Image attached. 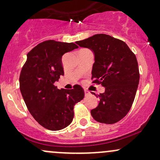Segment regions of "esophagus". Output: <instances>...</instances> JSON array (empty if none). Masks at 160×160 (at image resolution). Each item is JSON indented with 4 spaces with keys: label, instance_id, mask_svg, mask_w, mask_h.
<instances>
[{
    "label": "esophagus",
    "instance_id": "34e87169",
    "mask_svg": "<svg viewBox=\"0 0 160 160\" xmlns=\"http://www.w3.org/2000/svg\"><path fill=\"white\" fill-rule=\"evenodd\" d=\"M84 92H85V95H86V96H88V95H90V92L88 91V90H86V89H85V90H84Z\"/></svg>",
    "mask_w": 160,
    "mask_h": 160
}]
</instances>
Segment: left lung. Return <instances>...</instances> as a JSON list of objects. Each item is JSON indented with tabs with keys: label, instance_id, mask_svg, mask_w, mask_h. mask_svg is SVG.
Listing matches in <instances>:
<instances>
[{
	"label": "left lung",
	"instance_id": "left-lung-1",
	"mask_svg": "<svg viewBox=\"0 0 160 160\" xmlns=\"http://www.w3.org/2000/svg\"><path fill=\"white\" fill-rule=\"evenodd\" d=\"M76 43L94 53L92 79L105 88L92 116L102 123L117 122L129 111L136 94L140 78L136 56L125 42L108 34H95Z\"/></svg>",
	"mask_w": 160,
	"mask_h": 160
}]
</instances>
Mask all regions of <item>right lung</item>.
Returning a JSON list of instances; mask_svg holds the SVG:
<instances>
[{"instance_id":"add662e5","label":"right lung","mask_w":160,"mask_h":160,"mask_svg":"<svg viewBox=\"0 0 160 160\" xmlns=\"http://www.w3.org/2000/svg\"><path fill=\"white\" fill-rule=\"evenodd\" d=\"M78 47L74 43L46 40L27 55L22 68L19 86L28 109L43 127L57 131L69 126L75 104L84 98L79 85L74 89H57L54 82L64 75L62 57Z\"/></svg>"}]
</instances>
